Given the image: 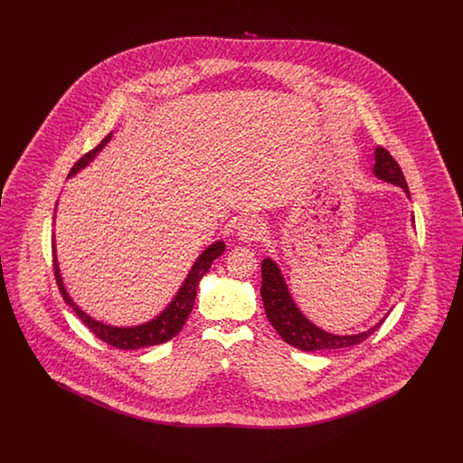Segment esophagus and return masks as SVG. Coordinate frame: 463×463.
I'll return each instance as SVG.
<instances>
[{
  "label": "esophagus",
  "mask_w": 463,
  "mask_h": 463,
  "mask_svg": "<svg viewBox=\"0 0 463 463\" xmlns=\"http://www.w3.org/2000/svg\"><path fill=\"white\" fill-rule=\"evenodd\" d=\"M262 223L257 219V217H251V219H244L238 227V238L242 242H251L260 240L262 236Z\"/></svg>",
  "instance_id": "34e87169"
}]
</instances>
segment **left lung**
Masks as SVG:
<instances>
[{
  "mask_svg": "<svg viewBox=\"0 0 463 463\" xmlns=\"http://www.w3.org/2000/svg\"><path fill=\"white\" fill-rule=\"evenodd\" d=\"M373 175L378 180L389 182L404 191V194L410 199L408 184L399 168L394 157L389 155L383 147L374 149ZM413 222V217H411ZM262 302H264L265 314L274 330L281 335V338L289 344L291 347H297L306 353L314 351H330V349H344L353 347L366 340L387 317H382L374 326L366 331L355 333V335H336L330 331L319 328L314 325L307 316L295 304L287 279L270 257L262 260V288H260Z\"/></svg>",
  "mask_w": 463,
  "mask_h": 463,
  "instance_id": "1",
  "label": "left lung"
}]
</instances>
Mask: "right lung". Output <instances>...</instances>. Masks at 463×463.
Here are the masks:
<instances>
[{"mask_svg": "<svg viewBox=\"0 0 463 463\" xmlns=\"http://www.w3.org/2000/svg\"><path fill=\"white\" fill-rule=\"evenodd\" d=\"M112 138V132L93 149L90 151L89 155L83 156L71 170L69 178L71 176L80 174L81 170H85L90 163L100 155L106 146L109 144ZM57 204L55 203V212H57ZM53 223H55V215H53ZM52 251H53V269H55V279L57 285L61 289L62 298L66 300L67 306L76 312V316L89 326L91 333H95V336H99L102 342L109 344L116 349L121 351H135V349H144V347H153V345H159L165 344L168 340H172L174 336L178 335V331L184 328L191 310L194 307V300L198 295L199 281L203 279V276L210 270L212 264L215 262V259H219L222 253L225 251V242L222 240L208 244L201 253L198 259L194 260V264L191 267L189 274L185 276L182 287L178 288L175 297L172 298V302L163 308L157 316L153 319L135 325V326H114V325H108L102 323L95 317H91L89 312H85L83 308L80 307L69 295L62 274H61V267H59V259H57V242H55V236L52 240Z\"/></svg>", "mask_w": 463, "mask_h": 463, "instance_id": "right-lung-1", "label": "right lung"}]
</instances>
